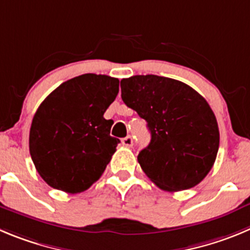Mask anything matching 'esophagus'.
<instances>
[{
    "instance_id": "esophagus-1",
    "label": "esophagus",
    "mask_w": 250,
    "mask_h": 250,
    "mask_svg": "<svg viewBox=\"0 0 250 250\" xmlns=\"http://www.w3.org/2000/svg\"><path fill=\"white\" fill-rule=\"evenodd\" d=\"M122 144L125 146H132V144H133L132 137L128 136V137H125V138H123L122 139Z\"/></svg>"
}]
</instances>
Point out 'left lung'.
Returning a JSON list of instances; mask_svg holds the SVG:
<instances>
[{
	"mask_svg": "<svg viewBox=\"0 0 250 250\" xmlns=\"http://www.w3.org/2000/svg\"><path fill=\"white\" fill-rule=\"evenodd\" d=\"M121 91L150 130V143L138 154L146 176L165 191L201 183L220 146L216 116L206 100L181 81L157 75L123 79Z\"/></svg>",
	"mask_w": 250,
	"mask_h": 250,
	"instance_id": "1",
	"label": "left lung"
}]
</instances>
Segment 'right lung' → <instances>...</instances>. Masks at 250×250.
Masks as SVG:
<instances>
[{
  "instance_id": "add662e5",
  "label": "right lung",
  "mask_w": 250,
  "mask_h": 250,
  "mask_svg": "<svg viewBox=\"0 0 250 250\" xmlns=\"http://www.w3.org/2000/svg\"><path fill=\"white\" fill-rule=\"evenodd\" d=\"M118 90V79L83 74L42 102L30 125L29 153L49 186L78 193L99 180L120 143L109 136L113 121L104 117Z\"/></svg>"
}]
</instances>
